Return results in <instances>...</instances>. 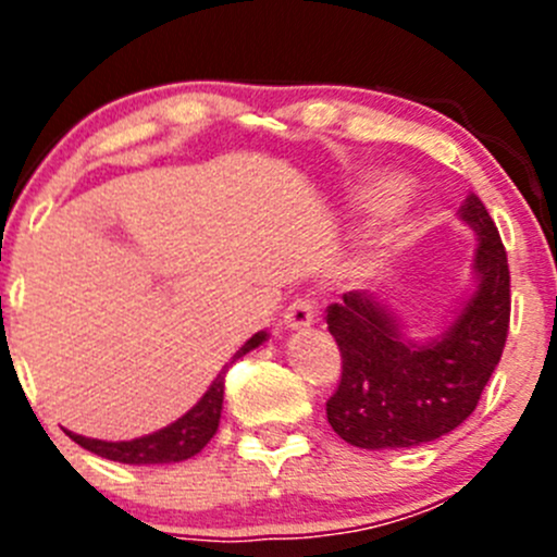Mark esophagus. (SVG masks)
<instances>
[{
    "label": "esophagus",
    "mask_w": 557,
    "mask_h": 557,
    "mask_svg": "<svg viewBox=\"0 0 557 557\" xmlns=\"http://www.w3.org/2000/svg\"><path fill=\"white\" fill-rule=\"evenodd\" d=\"M283 323L288 331L310 329V325L314 323V301L310 299V296H299V299H296L294 305L285 310Z\"/></svg>",
    "instance_id": "34e87169"
}]
</instances>
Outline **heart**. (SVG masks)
Returning a JSON list of instances; mask_svg holds the SVG:
<instances>
[{
    "instance_id": "obj_1",
    "label": "heart",
    "mask_w": 557,
    "mask_h": 557,
    "mask_svg": "<svg viewBox=\"0 0 557 557\" xmlns=\"http://www.w3.org/2000/svg\"><path fill=\"white\" fill-rule=\"evenodd\" d=\"M404 190H407V183L398 174L372 172L358 183L356 201L367 210H387L401 199Z\"/></svg>"
}]
</instances>
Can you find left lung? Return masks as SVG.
<instances>
[{
    "label": "left lung",
    "instance_id": "obj_1",
    "mask_svg": "<svg viewBox=\"0 0 557 557\" xmlns=\"http://www.w3.org/2000/svg\"><path fill=\"white\" fill-rule=\"evenodd\" d=\"M458 218L474 232V290L442 334L412 342L393 307L350 290L329 307L342 377L325 404L331 429L361 450L418 447L450 434L476 409L509 331V263L480 196Z\"/></svg>",
    "mask_w": 557,
    "mask_h": 557
}]
</instances>
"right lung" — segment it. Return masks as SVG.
<instances>
[{"label": "right lung", "mask_w": 557, "mask_h": 557, "mask_svg": "<svg viewBox=\"0 0 557 557\" xmlns=\"http://www.w3.org/2000/svg\"><path fill=\"white\" fill-rule=\"evenodd\" d=\"M267 331H258L250 339L234 352L232 363L237 358H243L245 352L256 350L258 345L267 342ZM226 369L212 380V385L207 387L205 396L166 429L153 431L148 436H139L132 442H104V440H88V436L70 434L72 442L83 447V450L99 455V458L117 460V463H132V466H150V463H180V460L194 458L196 453H201L207 447V442L215 436L218 423H221V409H223V385H226Z\"/></svg>", "instance_id": "right-lung-1"}]
</instances>
